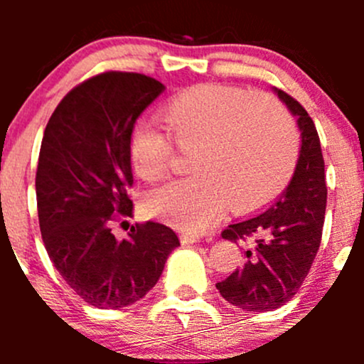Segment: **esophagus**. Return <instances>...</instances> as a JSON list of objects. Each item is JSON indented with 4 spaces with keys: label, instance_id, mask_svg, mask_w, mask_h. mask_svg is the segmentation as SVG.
<instances>
[{
    "label": "esophagus",
    "instance_id": "obj_1",
    "mask_svg": "<svg viewBox=\"0 0 364 364\" xmlns=\"http://www.w3.org/2000/svg\"><path fill=\"white\" fill-rule=\"evenodd\" d=\"M200 237L199 236H192V234H183L181 236V243L183 245H196L199 243Z\"/></svg>",
    "mask_w": 364,
    "mask_h": 364
}]
</instances>
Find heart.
I'll return each instance as SVG.
<instances>
[{"label": "heart", "mask_w": 364, "mask_h": 364, "mask_svg": "<svg viewBox=\"0 0 364 364\" xmlns=\"http://www.w3.org/2000/svg\"><path fill=\"white\" fill-rule=\"evenodd\" d=\"M178 149L190 153V178L146 197L151 216L200 232L225 209L252 211L271 203L291 181L299 137L291 116L271 98L203 84L172 97L160 111ZM164 132L135 124L130 161L146 183L167 176L172 144Z\"/></svg>", "instance_id": "1"}]
</instances>
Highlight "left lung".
<instances>
[{
    "label": "left lung",
    "instance_id": "8db88e82",
    "mask_svg": "<svg viewBox=\"0 0 364 364\" xmlns=\"http://www.w3.org/2000/svg\"><path fill=\"white\" fill-rule=\"evenodd\" d=\"M297 117L301 149L284 196L252 218L230 223L223 240H250L247 262L216 284L225 301L245 311H271L294 297L321 247L328 188L317 128L303 105L273 87Z\"/></svg>",
    "mask_w": 364,
    "mask_h": 364
}]
</instances>
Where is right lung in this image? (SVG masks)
<instances>
[{
  "mask_svg": "<svg viewBox=\"0 0 364 364\" xmlns=\"http://www.w3.org/2000/svg\"><path fill=\"white\" fill-rule=\"evenodd\" d=\"M164 90L141 73H100L70 91L43 132L35 181L43 245L70 289L102 310L142 299L179 247L156 222L132 227L124 240L111 229L134 215L130 134Z\"/></svg>",
  "mask_w": 364,
  "mask_h": 364,
  "instance_id": "right-lung-1",
  "label": "right lung"
}]
</instances>
